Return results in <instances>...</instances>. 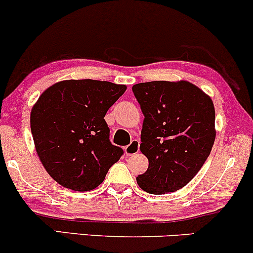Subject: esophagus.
<instances>
[{
    "label": "esophagus",
    "mask_w": 253,
    "mask_h": 253,
    "mask_svg": "<svg viewBox=\"0 0 253 253\" xmlns=\"http://www.w3.org/2000/svg\"><path fill=\"white\" fill-rule=\"evenodd\" d=\"M139 146H140V141L139 140H133L128 146L125 147V153L127 156H133L135 153L139 152Z\"/></svg>",
    "instance_id": "1"
}]
</instances>
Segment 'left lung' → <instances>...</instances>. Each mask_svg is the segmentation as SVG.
<instances>
[{
  "label": "left lung",
  "mask_w": 253,
  "mask_h": 253,
  "mask_svg": "<svg viewBox=\"0 0 253 253\" xmlns=\"http://www.w3.org/2000/svg\"><path fill=\"white\" fill-rule=\"evenodd\" d=\"M144 114L141 153L146 172L136 177L144 191L162 195L187 185L210 156L215 140V109L210 95L188 81L133 85Z\"/></svg>",
  "instance_id": "8db88e82"
}]
</instances>
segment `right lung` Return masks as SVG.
I'll return each instance as SVG.
<instances>
[{
  "label": "right lung",
  "instance_id": "obj_1",
  "mask_svg": "<svg viewBox=\"0 0 253 253\" xmlns=\"http://www.w3.org/2000/svg\"><path fill=\"white\" fill-rule=\"evenodd\" d=\"M125 84L65 80L52 84L31 110L34 146L47 173L62 187L92 190L123 155L109 141L104 117Z\"/></svg>",
  "mask_w": 253,
  "mask_h": 253
}]
</instances>
